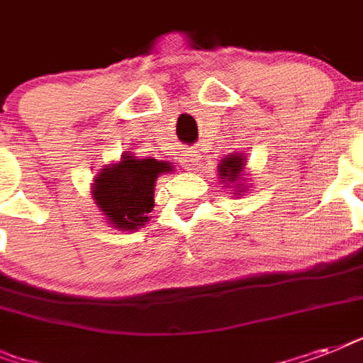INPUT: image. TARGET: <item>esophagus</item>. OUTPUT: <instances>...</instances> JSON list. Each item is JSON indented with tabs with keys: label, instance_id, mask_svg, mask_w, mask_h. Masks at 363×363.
Listing matches in <instances>:
<instances>
[{
	"label": "esophagus",
	"instance_id": "esophagus-1",
	"mask_svg": "<svg viewBox=\"0 0 363 363\" xmlns=\"http://www.w3.org/2000/svg\"><path fill=\"white\" fill-rule=\"evenodd\" d=\"M199 162V156L196 150H192V148H186V150H182L181 154V164L184 169H194L196 165H198Z\"/></svg>",
	"mask_w": 363,
	"mask_h": 363
}]
</instances>
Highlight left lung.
<instances>
[{
  "mask_svg": "<svg viewBox=\"0 0 363 363\" xmlns=\"http://www.w3.org/2000/svg\"><path fill=\"white\" fill-rule=\"evenodd\" d=\"M242 169H245V156H238V154H228L226 158L222 160L220 165H218V175L224 182H239L242 179ZM233 190L238 194H241L245 190L242 184H235Z\"/></svg>",
  "mask_w": 363,
  "mask_h": 363,
  "instance_id": "obj_1",
  "label": "left lung"
}]
</instances>
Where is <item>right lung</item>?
I'll return each instance as SVG.
<instances>
[{
	"mask_svg": "<svg viewBox=\"0 0 363 363\" xmlns=\"http://www.w3.org/2000/svg\"><path fill=\"white\" fill-rule=\"evenodd\" d=\"M169 162L122 154L118 164L105 165L94 177L92 198L105 220L118 230H137L154 209V186L162 173H171Z\"/></svg>",
	"mask_w": 363,
	"mask_h": 363,
	"instance_id": "right-lung-1",
	"label": "right lung"
}]
</instances>
